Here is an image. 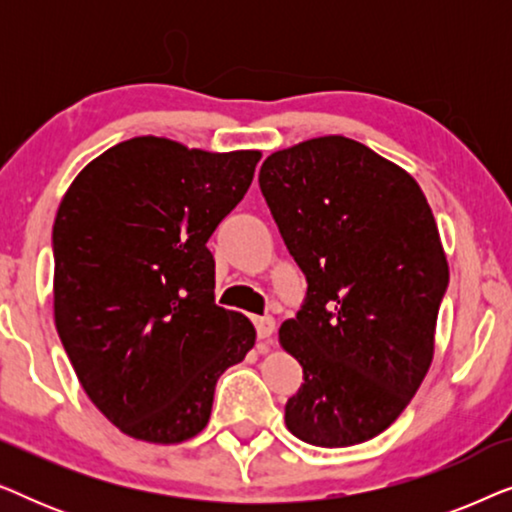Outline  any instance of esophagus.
<instances>
[{
	"label": "esophagus",
	"instance_id": "esophagus-1",
	"mask_svg": "<svg viewBox=\"0 0 512 512\" xmlns=\"http://www.w3.org/2000/svg\"><path fill=\"white\" fill-rule=\"evenodd\" d=\"M254 326H256L258 338L268 340L272 331H275V319L268 317V314H265V317H254Z\"/></svg>",
	"mask_w": 512,
	"mask_h": 512
}]
</instances>
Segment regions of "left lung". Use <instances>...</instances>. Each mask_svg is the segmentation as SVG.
<instances>
[{
	"label": "left lung",
	"mask_w": 512,
	"mask_h": 512,
	"mask_svg": "<svg viewBox=\"0 0 512 512\" xmlns=\"http://www.w3.org/2000/svg\"><path fill=\"white\" fill-rule=\"evenodd\" d=\"M258 184L307 293L279 342L303 366L286 401L317 447L375 438L417 394L450 270L422 188L354 139L331 135L265 158Z\"/></svg>",
	"instance_id": "8db88e82"
}]
</instances>
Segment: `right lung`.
Instances as JSON below:
<instances>
[{"mask_svg":"<svg viewBox=\"0 0 512 512\" xmlns=\"http://www.w3.org/2000/svg\"><path fill=\"white\" fill-rule=\"evenodd\" d=\"M258 160L135 137L83 167L60 202L55 328L83 391L132 438L198 436L216 380L254 347L251 321L214 303L207 240Z\"/></svg>","mask_w":512,"mask_h":512,"instance_id":"1","label":"right lung"}]
</instances>
